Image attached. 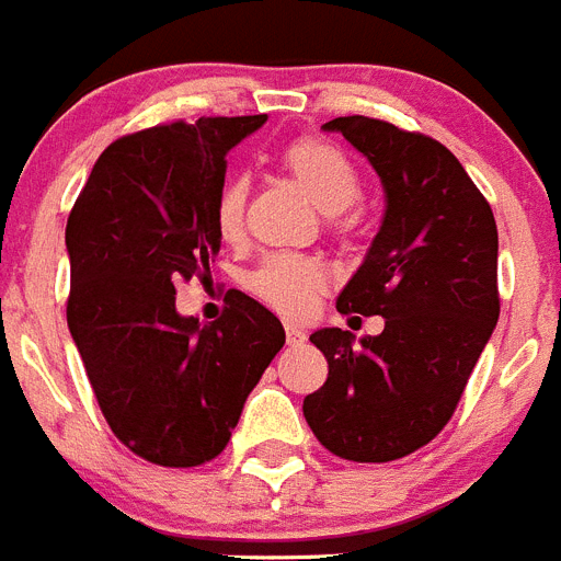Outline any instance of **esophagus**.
<instances>
[{
  "label": "esophagus",
  "instance_id": "34e87169",
  "mask_svg": "<svg viewBox=\"0 0 561 561\" xmlns=\"http://www.w3.org/2000/svg\"><path fill=\"white\" fill-rule=\"evenodd\" d=\"M285 335H287V344H305V339H308V333L301 328H296V324H287L285 328Z\"/></svg>",
  "mask_w": 561,
  "mask_h": 561
}]
</instances>
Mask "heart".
<instances>
[{"label":"heart","instance_id":"obj_1","mask_svg":"<svg viewBox=\"0 0 561 561\" xmlns=\"http://www.w3.org/2000/svg\"><path fill=\"white\" fill-rule=\"evenodd\" d=\"M282 165L290 178L301 186V192L313 199V206L328 217H339L347 208H353L362 197V178L355 172L350 158L339 146L328 140L305 138L290 144L282 152ZM248 186L242 178H228L220 188L214 220L226 240L240 237L242 217H245ZM328 285L324 267L308 256H294V253H276L267 256L251 276L248 287L260 296L265 305L279 310L282 316H305L313 310L316 299Z\"/></svg>","mask_w":561,"mask_h":561}]
</instances>
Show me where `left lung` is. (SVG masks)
<instances>
[{
	"label": "left lung",
	"mask_w": 561,
	"mask_h": 561,
	"mask_svg": "<svg viewBox=\"0 0 561 561\" xmlns=\"http://www.w3.org/2000/svg\"><path fill=\"white\" fill-rule=\"evenodd\" d=\"M369 160L383 220L335 299L341 313L383 316L378 335H310L328 381L305 398L308 426L344 460L389 462L449 423L500 319L496 222L460 160L426 135L350 115L321 126Z\"/></svg>",
	"instance_id": "obj_1"
}]
</instances>
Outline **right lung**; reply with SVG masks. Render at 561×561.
I'll return each instance as SVG.
<instances>
[{"label": "right lung", "instance_id": "add662e5", "mask_svg": "<svg viewBox=\"0 0 561 561\" xmlns=\"http://www.w3.org/2000/svg\"><path fill=\"white\" fill-rule=\"evenodd\" d=\"M265 121H180L115 140L67 220L70 335L115 437L158 466L220 455L285 344L282 321L240 290L214 324L174 308V287L206 279L220 253L226 154Z\"/></svg>", "mask_w": 561, "mask_h": 561}]
</instances>
